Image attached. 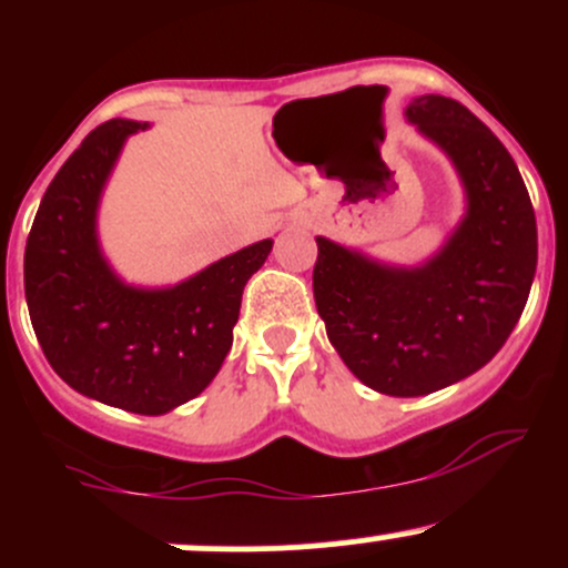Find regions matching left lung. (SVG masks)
Wrapping results in <instances>:
<instances>
[{
  "mask_svg": "<svg viewBox=\"0 0 568 568\" xmlns=\"http://www.w3.org/2000/svg\"><path fill=\"white\" fill-rule=\"evenodd\" d=\"M406 120L452 160L465 216L414 266L315 237L312 272L317 312L344 366L393 397L429 395L484 368L513 334L537 272L529 192L497 135L446 95H416Z\"/></svg>",
  "mask_w": 568,
  "mask_h": 568,
  "instance_id": "8db88e82",
  "label": "left lung"
}]
</instances>
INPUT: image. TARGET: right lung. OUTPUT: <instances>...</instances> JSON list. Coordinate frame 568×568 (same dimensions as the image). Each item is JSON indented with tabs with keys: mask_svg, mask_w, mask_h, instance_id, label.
<instances>
[{
	"mask_svg": "<svg viewBox=\"0 0 568 568\" xmlns=\"http://www.w3.org/2000/svg\"><path fill=\"white\" fill-rule=\"evenodd\" d=\"M146 128L106 122L63 162L26 243L23 285L39 347L71 389L130 414L162 416L219 374L243 288L272 240L175 285L146 288L116 275L98 240V207L125 141Z\"/></svg>",
	"mask_w": 568,
	"mask_h": 568,
	"instance_id": "1",
	"label": "right lung"
}]
</instances>
